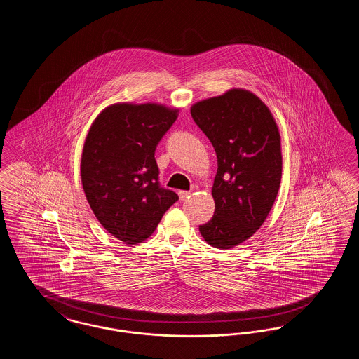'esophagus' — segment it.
<instances>
[{
	"instance_id": "34e87169",
	"label": "esophagus",
	"mask_w": 359,
	"mask_h": 359,
	"mask_svg": "<svg viewBox=\"0 0 359 359\" xmlns=\"http://www.w3.org/2000/svg\"><path fill=\"white\" fill-rule=\"evenodd\" d=\"M177 194H179V198H180V201H186L187 198L191 196V191H179Z\"/></svg>"
}]
</instances>
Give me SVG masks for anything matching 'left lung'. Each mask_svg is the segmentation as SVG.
<instances>
[{"label": "left lung", "mask_w": 359, "mask_h": 359, "mask_svg": "<svg viewBox=\"0 0 359 359\" xmlns=\"http://www.w3.org/2000/svg\"><path fill=\"white\" fill-rule=\"evenodd\" d=\"M191 116L218 161L215 211L199 231L208 245L231 249L250 238L273 207L283 172L280 130L269 107L245 88L194 103Z\"/></svg>", "instance_id": "1"}]
</instances>
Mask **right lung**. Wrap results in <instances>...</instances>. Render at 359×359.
Here are the masks:
<instances>
[{
	"instance_id": "add662e5",
	"label": "right lung",
	"mask_w": 359,
	"mask_h": 359,
	"mask_svg": "<svg viewBox=\"0 0 359 359\" xmlns=\"http://www.w3.org/2000/svg\"><path fill=\"white\" fill-rule=\"evenodd\" d=\"M179 110L163 103H113L86 136L81 160L86 199L103 229L126 245L149 238L179 199L158 186L154 158Z\"/></svg>"
}]
</instances>
